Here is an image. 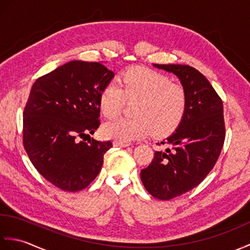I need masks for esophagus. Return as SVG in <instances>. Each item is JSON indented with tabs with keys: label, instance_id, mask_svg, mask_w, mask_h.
Returning a JSON list of instances; mask_svg holds the SVG:
<instances>
[{
	"label": "esophagus",
	"instance_id": "1",
	"mask_svg": "<svg viewBox=\"0 0 250 250\" xmlns=\"http://www.w3.org/2000/svg\"><path fill=\"white\" fill-rule=\"evenodd\" d=\"M113 144H114L115 147H128V146H130L129 143H121V142H117V141H115Z\"/></svg>",
	"mask_w": 250,
	"mask_h": 250
}]
</instances>
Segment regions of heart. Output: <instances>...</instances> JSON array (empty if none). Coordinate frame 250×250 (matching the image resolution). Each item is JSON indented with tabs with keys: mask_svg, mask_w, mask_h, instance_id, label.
<instances>
[{
	"mask_svg": "<svg viewBox=\"0 0 250 250\" xmlns=\"http://www.w3.org/2000/svg\"><path fill=\"white\" fill-rule=\"evenodd\" d=\"M126 102H136L135 118H118L106 122L103 135L129 143L152 133L164 136L176 130L187 108V94L179 84L161 73L143 67L126 71L120 81L107 83L100 95V108L106 118L118 116Z\"/></svg>",
	"mask_w": 250,
	"mask_h": 250,
	"instance_id": "heart-1",
	"label": "heart"
}]
</instances>
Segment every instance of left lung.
I'll list each match as a JSON object with an SVG mask.
<instances>
[{"mask_svg":"<svg viewBox=\"0 0 250 250\" xmlns=\"http://www.w3.org/2000/svg\"><path fill=\"white\" fill-rule=\"evenodd\" d=\"M176 75L187 94V108L175 132L155 151L151 163L141 171V179L153 198L171 200L203 182L213 169L224 146V104L206 77L194 67L153 64Z\"/></svg>","mask_w":250,"mask_h":250,"instance_id":"1","label":"left lung"}]
</instances>
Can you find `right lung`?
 <instances>
[{"label":"right lung","mask_w":250,"mask_h":250,"mask_svg":"<svg viewBox=\"0 0 250 250\" xmlns=\"http://www.w3.org/2000/svg\"><path fill=\"white\" fill-rule=\"evenodd\" d=\"M113 77L102 63L74 60L32 86L23 111V146L37 172L56 187L83 190L102 168L113 144L89 134L99 128L100 95Z\"/></svg>","instance_id":"1"}]
</instances>
